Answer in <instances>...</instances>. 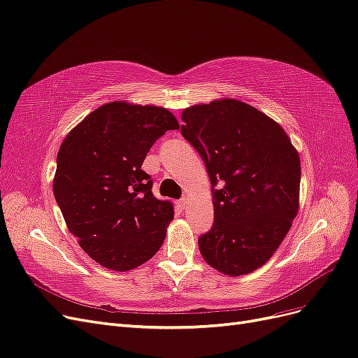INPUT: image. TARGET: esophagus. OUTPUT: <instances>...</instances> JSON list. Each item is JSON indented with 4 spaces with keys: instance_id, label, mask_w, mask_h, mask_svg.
<instances>
[{
    "instance_id": "34e87169",
    "label": "esophagus",
    "mask_w": 358,
    "mask_h": 358,
    "mask_svg": "<svg viewBox=\"0 0 358 358\" xmlns=\"http://www.w3.org/2000/svg\"><path fill=\"white\" fill-rule=\"evenodd\" d=\"M187 205H189V199H187V198H181V199L178 201V206H180L181 210H186Z\"/></svg>"
}]
</instances>
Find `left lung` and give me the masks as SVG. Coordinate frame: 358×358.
<instances>
[{
    "instance_id": "1",
    "label": "left lung",
    "mask_w": 358,
    "mask_h": 358,
    "mask_svg": "<svg viewBox=\"0 0 358 358\" xmlns=\"http://www.w3.org/2000/svg\"><path fill=\"white\" fill-rule=\"evenodd\" d=\"M181 135L213 186L214 223L199 236L203 260L229 276L266 263L299 210L301 159L281 126L238 99L182 111Z\"/></svg>"
}]
</instances>
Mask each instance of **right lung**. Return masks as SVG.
Masks as SVG:
<instances>
[{
	"label": "right lung",
	"instance_id": "1",
	"mask_svg": "<svg viewBox=\"0 0 358 358\" xmlns=\"http://www.w3.org/2000/svg\"><path fill=\"white\" fill-rule=\"evenodd\" d=\"M178 128L166 108L113 101L65 136L53 194L68 230L101 266L131 271L162 247L174 206L155 198L141 166L156 140Z\"/></svg>",
	"mask_w": 358,
	"mask_h": 358
}]
</instances>
